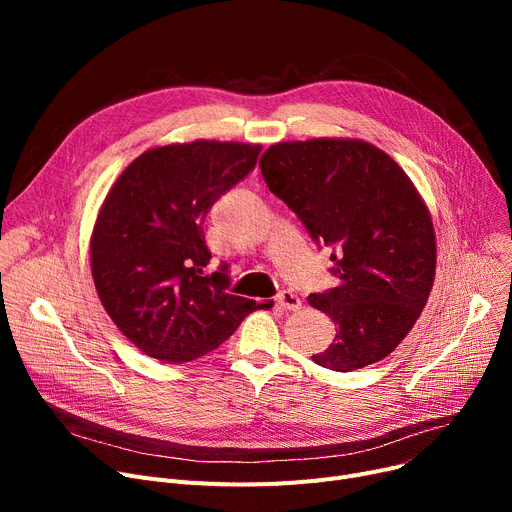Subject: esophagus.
<instances>
[{
  "instance_id": "34e87169",
  "label": "esophagus",
  "mask_w": 512,
  "mask_h": 512,
  "mask_svg": "<svg viewBox=\"0 0 512 512\" xmlns=\"http://www.w3.org/2000/svg\"><path fill=\"white\" fill-rule=\"evenodd\" d=\"M276 303L286 311H299L303 307V301L299 299V294H294L292 290H282L276 297Z\"/></svg>"
}]
</instances>
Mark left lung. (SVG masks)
Returning a JSON list of instances; mask_svg holds the SVG:
<instances>
[{
    "label": "left lung",
    "mask_w": 512,
    "mask_h": 512,
    "mask_svg": "<svg viewBox=\"0 0 512 512\" xmlns=\"http://www.w3.org/2000/svg\"><path fill=\"white\" fill-rule=\"evenodd\" d=\"M263 180L332 247L336 288L309 294L336 336L311 359L355 371L388 357L415 326L436 274V234L417 188L396 161L363 141L278 143L259 161Z\"/></svg>",
    "instance_id": "1"
}]
</instances>
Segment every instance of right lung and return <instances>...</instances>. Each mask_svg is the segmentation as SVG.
Here are the masks:
<instances>
[{
  "label": "right lung",
  "mask_w": 512,
  "mask_h": 512,
  "mask_svg": "<svg viewBox=\"0 0 512 512\" xmlns=\"http://www.w3.org/2000/svg\"><path fill=\"white\" fill-rule=\"evenodd\" d=\"M259 145L195 141L145 151L105 197L91 238L99 299L143 353L186 363L211 353L263 307L230 292V267L203 274V222L257 166Z\"/></svg>",
  "instance_id": "add662e5"
}]
</instances>
